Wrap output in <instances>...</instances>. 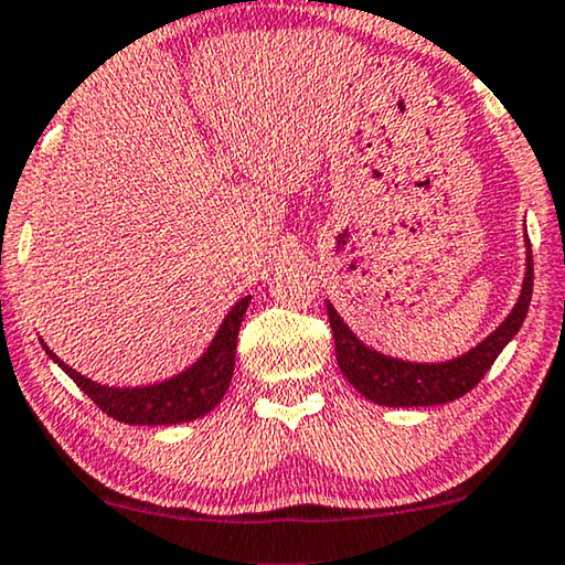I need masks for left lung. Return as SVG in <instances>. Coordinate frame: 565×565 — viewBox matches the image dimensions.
I'll return each mask as SVG.
<instances>
[{"label":"left lung","instance_id":"8db88e82","mask_svg":"<svg viewBox=\"0 0 565 565\" xmlns=\"http://www.w3.org/2000/svg\"><path fill=\"white\" fill-rule=\"evenodd\" d=\"M532 299V250L530 237L524 235V276L520 297L510 309V315L491 330L481 343L468 348L466 353L448 361H407L376 351L348 328V322L328 301V320L335 338V355L343 376L351 381L353 388L373 404L381 407H433L458 399L471 392L491 369L497 355L512 343L522 328L527 307Z\"/></svg>","mask_w":565,"mask_h":565}]
</instances>
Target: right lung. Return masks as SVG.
Here are the masks:
<instances>
[{
  "mask_svg": "<svg viewBox=\"0 0 565 565\" xmlns=\"http://www.w3.org/2000/svg\"><path fill=\"white\" fill-rule=\"evenodd\" d=\"M250 305L248 297H241L233 307L227 309L225 320L220 322L217 332L204 348V353L184 371L173 373L169 379L153 381L142 386H109L92 381L63 363L41 338L43 351L58 369L68 373L76 381V386L94 399V404L117 423L125 425H179L192 423V419L204 417L212 412L225 396L230 381L235 371V348L237 332L245 317V309Z\"/></svg>",
  "mask_w": 565,
  "mask_h": 565,
  "instance_id": "add662e5",
  "label": "right lung"
}]
</instances>
